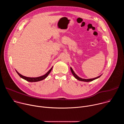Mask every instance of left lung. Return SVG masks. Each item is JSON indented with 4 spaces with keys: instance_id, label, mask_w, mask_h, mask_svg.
<instances>
[{
    "instance_id": "obj_1",
    "label": "left lung",
    "mask_w": 124,
    "mask_h": 124,
    "mask_svg": "<svg viewBox=\"0 0 124 124\" xmlns=\"http://www.w3.org/2000/svg\"><path fill=\"white\" fill-rule=\"evenodd\" d=\"M70 70H71L72 73L73 74V76L75 77V78L76 79H77L78 80L82 81H85V82H89V81H93V80H95V79H97V78H100V77L101 76H101H99V77H97V78H90V79H83V78H79L78 76L75 73V72H74V70H73V69H72L71 67H70Z\"/></svg>"
}]
</instances>
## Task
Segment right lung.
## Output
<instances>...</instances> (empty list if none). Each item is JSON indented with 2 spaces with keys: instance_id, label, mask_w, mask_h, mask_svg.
I'll list each match as a JSON object with an SVG mask.
<instances>
[{
  "instance_id": "1",
  "label": "right lung",
  "mask_w": 124,
  "mask_h": 124,
  "mask_svg": "<svg viewBox=\"0 0 124 124\" xmlns=\"http://www.w3.org/2000/svg\"><path fill=\"white\" fill-rule=\"evenodd\" d=\"M52 67L48 70V71L45 75H43V76L39 77H37V78H29V77H24V76L21 75L20 73H19L18 72L16 71V72L17 74L19 75V76L21 78H22L26 80L27 81H29V82H37V81H39L42 80L44 79L45 78H46L48 76V75H49L50 72H51V70H52Z\"/></svg>"
}]
</instances>
